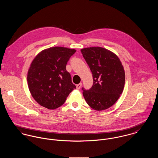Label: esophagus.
I'll return each instance as SVG.
<instances>
[{
  "mask_svg": "<svg viewBox=\"0 0 158 158\" xmlns=\"http://www.w3.org/2000/svg\"><path fill=\"white\" fill-rule=\"evenodd\" d=\"M81 86H82V83H79V84H77V85H76V88H77V89H79L81 88Z\"/></svg>",
  "mask_w": 158,
  "mask_h": 158,
  "instance_id": "obj_1",
  "label": "esophagus"
}]
</instances>
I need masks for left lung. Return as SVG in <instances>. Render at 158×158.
<instances>
[{
  "label": "left lung",
  "mask_w": 158,
  "mask_h": 158,
  "mask_svg": "<svg viewBox=\"0 0 158 158\" xmlns=\"http://www.w3.org/2000/svg\"><path fill=\"white\" fill-rule=\"evenodd\" d=\"M93 74V84L89 89L82 88L83 95L91 108L104 110L118 101L125 85V71L114 53L102 47L81 49Z\"/></svg>",
  "instance_id": "left-lung-1"
}]
</instances>
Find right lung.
<instances>
[{
    "mask_svg": "<svg viewBox=\"0 0 158 158\" xmlns=\"http://www.w3.org/2000/svg\"><path fill=\"white\" fill-rule=\"evenodd\" d=\"M76 50L54 47L39 53L28 70L27 81L30 91L41 106L54 110L65 102L76 88L66 65Z\"/></svg>",
    "mask_w": 158,
    "mask_h": 158,
    "instance_id": "add662e5",
    "label": "right lung"
}]
</instances>
